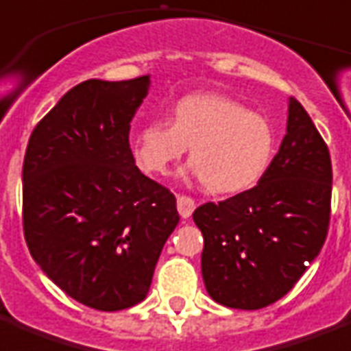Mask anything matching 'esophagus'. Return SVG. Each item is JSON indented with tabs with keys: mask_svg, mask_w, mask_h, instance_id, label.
<instances>
[{
	"mask_svg": "<svg viewBox=\"0 0 351 351\" xmlns=\"http://www.w3.org/2000/svg\"><path fill=\"white\" fill-rule=\"evenodd\" d=\"M193 210H195V201L192 197L178 195V211L182 219H188L193 213Z\"/></svg>",
	"mask_w": 351,
	"mask_h": 351,
	"instance_id": "1",
	"label": "esophagus"
}]
</instances>
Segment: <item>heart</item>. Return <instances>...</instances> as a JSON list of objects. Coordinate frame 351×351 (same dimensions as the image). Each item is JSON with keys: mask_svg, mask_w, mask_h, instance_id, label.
Returning a JSON list of instances; mask_svg holds the SVG:
<instances>
[{"mask_svg": "<svg viewBox=\"0 0 351 351\" xmlns=\"http://www.w3.org/2000/svg\"><path fill=\"white\" fill-rule=\"evenodd\" d=\"M190 147V170L208 192L233 195L253 188L274 156V130L260 112L215 93H197L172 107L169 121L152 120L132 138L143 172L165 176Z\"/></svg>", "mask_w": 351, "mask_h": 351, "instance_id": "1", "label": "heart"}]
</instances>
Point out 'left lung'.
<instances>
[{
  "mask_svg": "<svg viewBox=\"0 0 351 351\" xmlns=\"http://www.w3.org/2000/svg\"><path fill=\"white\" fill-rule=\"evenodd\" d=\"M332 199L326 143L296 98L287 134L251 190L193 211L202 231V280L211 300L258 311L291 291L325 244Z\"/></svg>",
  "mask_w": 351,
  "mask_h": 351,
  "instance_id": "left-lung-1",
  "label": "left lung"
}]
</instances>
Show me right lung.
Wrapping results in <instances>:
<instances>
[{
	"label": "right lung",
	"instance_id": "add662e5",
	"mask_svg": "<svg viewBox=\"0 0 351 351\" xmlns=\"http://www.w3.org/2000/svg\"><path fill=\"white\" fill-rule=\"evenodd\" d=\"M149 86V75L78 84L26 147L23 230L32 258L60 291L97 311L145 300L179 222L173 193L140 172L129 145Z\"/></svg>",
	"mask_w": 351,
	"mask_h": 351
}]
</instances>
